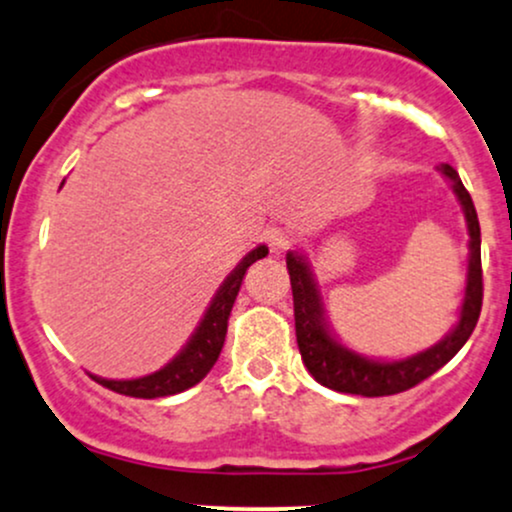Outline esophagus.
<instances>
[{"instance_id": "34e87169", "label": "esophagus", "mask_w": 512, "mask_h": 512, "mask_svg": "<svg viewBox=\"0 0 512 512\" xmlns=\"http://www.w3.org/2000/svg\"><path fill=\"white\" fill-rule=\"evenodd\" d=\"M264 243H267L269 250L279 255V252H284V250L291 245V233H289V228H284V226H269L267 231H264Z\"/></svg>"}]
</instances>
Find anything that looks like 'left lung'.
I'll use <instances>...</instances> for the list:
<instances>
[{
    "mask_svg": "<svg viewBox=\"0 0 512 512\" xmlns=\"http://www.w3.org/2000/svg\"><path fill=\"white\" fill-rule=\"evenodd\" d=\"M440 173L452 182L457 199L464 209V219L469 228V269H467V291H464V303L460 322L455 325L443 342L421 354L404 358V361H370L349 351L332 334L327 332L325 317H322L320 293L310 274L308 262L296 252L286 255V269L291 276L293 291V317H296V342L301 349L305 368L320 385L330 390L346 392V395L363 397H385L397 395V392L411 390L414 385L424 383L438 368H443L457 351L462 349L469 334L477 327L481 313V298H484V281H481V231L477 209H474L472 197L464 190L457 170L443 163Z\"/></svg>",
    "mask_w": 512,
    "mask_h": 512,
    "instance_id": "8db88e82",
    "label": "left lung"
}]
</instances>
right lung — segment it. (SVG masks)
<instances>
[{
	"label": "right lung",
	"instance_id": "1",
	"mask_svg": "<svg viewBox=\"0 0 512 512\" xmlns=\"http://www.w3.org/2000/svg\"><path fill=\"white\" fill-rule=\"evenodd\" d=\"M267 248L260 245L245 257L243 262L233 269L231 276L223 281L219 293L211 301L207 315L199 322L197 332L192 334V339L187 342L185 349L180 351L168 366H163L156 373L144 375V378L134 380H105L91 375L96 383H101L108 390L117 392V395L127 397H139V399H156V397H168L178 395V392L187 390V387L197 385L204 375L214 368L216 358H219L223 342H226V330H228V317H231V308L236 303V296L240 291V284H243L245 272L252 262L262 260L267 255Z\"/></svg>",
	"mask_w": 512,
	"mask_h": 512
}]
</instances>
